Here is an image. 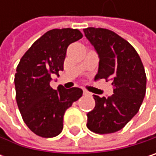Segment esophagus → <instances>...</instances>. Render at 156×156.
<instances>
[{
	"label": "esophagus",
	"instance_id": "34e87169",
	"mask_svg": "<svg viewBox=\"0 0 156 156\" xmlns=\"http://www.w3.org/2000/svg\"><path fill=\"white\" fill-rule=\"evenodd\" d=\"M83 94H84V95H90V93H89L87 90H86V89L83 90Z\"/></svg>",
	"mask_w": 156,
	"mask_h": 156
}]
</instances>
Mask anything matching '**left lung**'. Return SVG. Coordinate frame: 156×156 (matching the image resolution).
<instances>
[{"label":"left lung","instance_id":"obj_1","mask_svg":"<svg viewBox=\"0 0 156 156\" xmlns=\"http://www.w3.org/2000/svg\"><path fill=\"white\" fill-rule=\"evenodd\" d=\"M84 33L99 58L95 80H111L114 94L93 95L96 106L87 114V128L97 134L121 130L138 112L146 90V75L134 47L112 30L87 28Z\"/></svg>","mask_w":156,"mask_h":156}]
</instances>
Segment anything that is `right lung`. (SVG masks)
I'll return each mask as SVG.
<instances>
[{
  "mask_svg": "<svg viewBox=\"0 0 156 156\" xmlns=\"http://www.w3.org/2000/svg\"><path fill=\"white\" fill-rule=\"evenodd\" d=\"M77 29H54L37 40L20 60L14 78L16 101L22 119L37 136L54 137L63 129L66 110L81 98V88L53 89L52 74L63 70L67 48L80 40Z\"/></svg>",
  "mask_w": 156,
  "mask_h": 156,
  "instance_id": "right-lung-1",
  "label": "right lung"
}]
</instances>
